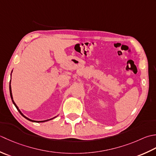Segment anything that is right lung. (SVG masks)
Segmentation results:
<instances>
[{"label": "right lung", "instance_id": "add662e5", "mask_svg": "<svg viewBox=\"0 0 156 156\" xmlns=\"http://www.w3.org/2000/svg\"><path fill=\"white\" fill-rule=\"evenodd\" d=\"M11 73H12V72H11ZM9 91H10V96H11V100H12V103H13V104L15 105V106L16 107V108H17V110H18V111H19V112H20L22 116H23L25 119H26L27 120H30V121H31V122H46V121H48V120H52V119H54L55 118H56V116H55V117H54V118H52V119H48V120H40V121H37V120H31V119H30L29 118H27V117H26L25 116V115H23V114L21 112V110L19 109V108H18V106H17V105H16V104L15 103V101H14V100H13V98H12V91H11V81H10V83H9Z\"/></svg>", "mask_w": 156, "mask_h": 156}]
</instances>
